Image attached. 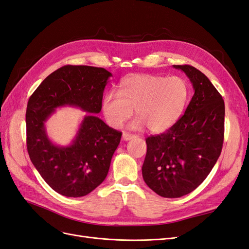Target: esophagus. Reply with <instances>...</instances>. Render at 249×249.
Here are the masks:
<instances>
[{
    "label": "esophagus",
    "mask_w": 249,
    "mask_h": 249,
    "mask_svg": "<svg viewBox=\"0 0 249 249\" xmlns=\"http://www.w3.org/2000/svg\"><path fill=\"white\" fill-rule=\"evenodd\" d=\"M136 136H135V135H132V134H130V133H124L123 134V139L124 140V141H127V140H131V139H133V138H135Z\"/></svg>",
    "instance_id": "1"
}]
</instances>
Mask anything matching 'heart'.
<instances>
[{"label":"heart","instance_id":"obj_1","mask_svg":"<svg viewBox=\"0 0 249 249\" xmlns=\"http://www.w3.org/2000/svg\"><path fill=\"white\" fill-rule=\"evenodd\" d=\"M117 95L106 93L102 99V112L107 124L120 127L134 115V130H147L155 134L171 127L182 114L188 100L187 83L178 77L164 78L136 74L124 79Z\"/></svg>","mask_w":249,"mask_h":249}]
</instances>
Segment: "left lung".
<instances>
[{"instance_id": "8db88e82", "label": "left lung", "mask_w": 249, "mask_h": 249, "mask_svg": "<svg viewBox=\"0 0 249 249\" xmlns=\"http://www.w3.org/2000/svg\"><path fill=\"white\" fill-rule=\"evenodd\" d=\"M189 78L194 94L170 129L145 139L142 165L146 185L162 197L192 192L206 179L219 158L224 138V102L211 81L191 65H173Z\"/></svg>"}]
</instances>
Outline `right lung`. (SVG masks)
<instances>
[{
  "label": "right lung",
  "instance_id": "1",
  "mask_svg": "<svg viewBox=\"0 0 249 249\" xmlns=\"http://www.w3.org/2000/svg\"><path fill=\"white\" fill-rule=\"evenodd\" d=\"M112 73L102 67L65 65L52 72L30 96L27 112V149L47 184L67 197H81L106 178L122 132L95 114L102 110L105 87ZM77 107L89 113L70 146L47 137L44 123L59 107Z\"/></svg>",
  "mask_w": 249,
  "mask_h": 249
}]
</instances>
